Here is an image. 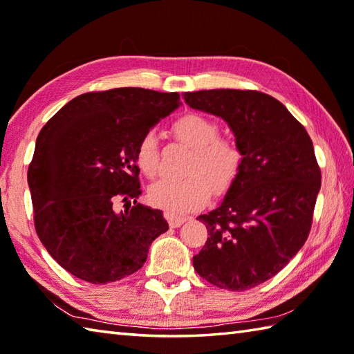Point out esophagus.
Returning <instances> with one entry per match:
<instances>
[{"label": "esophagus", "instance_id": "34e87169", "mask_svg": "<svg viewBox=\"0 0 354 354\" xmlns=\"http://www.w3.org/2000/svg\"><path fill=\"white\" fill-rule=\"evenodd\" d=\"M164 217L167 219L169 225L171 228H178L181 227V225L187 221V217H179V216H173L171 213H164Z\"/></svg>", "mask_w": 354, "mask_h": 354}]
</instances>
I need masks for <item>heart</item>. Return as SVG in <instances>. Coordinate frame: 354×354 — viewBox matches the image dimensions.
<instances>
[{
    "instance_id": "1",
    "label": "heart",
    "mask_w": 354,
    "mask_h": 354,
    "mask_svg": "<svg viewBox=\"0 0 354 354\" xmlns=\"http://www.w3.org/2000/svg\"><path fill=\"white\" fill-rule=\"evenodd\" d=\"M216 120L196 112L176 118L171 135L181 145L193 149L185 179H160L149 189V202L171 214L190 213L207 205L214 194L227 193L242 171L243 152L236 140L221 137ZM135 161L147 178L160 171L161 150L155 133L147 132L140 138Z\"/></svg>"
}]
</instances>
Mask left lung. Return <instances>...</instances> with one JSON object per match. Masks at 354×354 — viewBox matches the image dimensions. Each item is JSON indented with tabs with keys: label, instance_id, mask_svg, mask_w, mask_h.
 <instances>
[{
	"label": "left lung",
	"instance_id": "left-lung-1",
	"mask_svg": "<svg viewBox=\"0 0 354 354\" xmlns=\"http://www.w3.org/2000/svg\"><path fill=\"white\" fill-rule=\"evenodd\" d=\"M193 109L222 117L243 152L219 208L198 219L208 239L194 270L221 289L248 290L277 275L309 237L321 170L304 126L272 95L252 89L184 93Z\"/></svg>",
	"mask_w": 354,
	"mask_h": 354
}]
</instances>
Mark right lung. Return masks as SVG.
Here are the masks:
<instances>
[{
	"instance_id": "1",
	"label": "right lung",
	"mask_w": 354,
	"mask_h": 354,
	"mask_svg": "<svg viewBox=\"0 0 354 354\" xmlns=\"http://www.w3.org/2000/svg\"><path fill=\"white\" fill-rule=\"evenodd\" d=\"M178 106V93H85L37 135L27 171L35 228L45 250L74 277L106 284L132 275L145 265L150 243L169 230L160 209L137 202L135 150ZM118 200L127 202L124 212H115Z\"/></svg>"
}]
</instances>
